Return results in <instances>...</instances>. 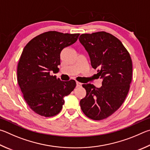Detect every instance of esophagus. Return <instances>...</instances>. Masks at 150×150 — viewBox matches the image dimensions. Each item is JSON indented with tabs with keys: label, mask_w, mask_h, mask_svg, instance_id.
<instances>
[{
	"label": "esophagus",
	"mask_w": 150,
	"mask_h": 150,
	"mask_svg": "<svg viewBox=\"0 0 150 150\" xmlns=\"http://www.w3.org/2000/svg\"><path fill=\"white\" fill-rule=\"evenodd\" d=\"M82 83H80L79 82H78V81H76V86L77 87H80V86H82Z\"/></svg>",
	"instance_id": "obj_1"
}]
</instances>
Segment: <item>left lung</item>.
Here are the masks:
<instances>
[{
  "label": "left lung",
  "mask_w": 150,
  "mask_h": 150,
  "mask_svg": "<svg viewBox=\"0 0 150 150\" xmlns=\"http://www.w3.org/2000/svg\"><path fill=\"white\" fill-rule=\"evenodd\" d=\"M79 40L90 58L91 65L103 79L101 88L83 84L86 96L80 100L81 109L91 119H106L125 101L132 76L129 52L119 39L105 31L83 33Z\"/></svg>",
  "instance_id": "8db88e82"
}]
</instances>
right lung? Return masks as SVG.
Returning a JSON list of instances; mask_svg holds the SVG:
<instances>
[{"label": "right lung", "instance_id": "right-lung-1", "mask_svg": "<svg viewBox=\"0 0 150 150\" xmlns=\"http://www.w3.org/2000/svg\"><path fill=\"white\" fill-rule=\"evenodd\" d=\"M79 35L47 31L35 37L23 48L18 64V83L25 102L37 114L45 117L59 114L64 97L75 88L74 80L63 82L51 73L58 72L62 50L74 43Z\"/></svg>", "mask_w": 150, "mask_h": 150}]
</instances>
